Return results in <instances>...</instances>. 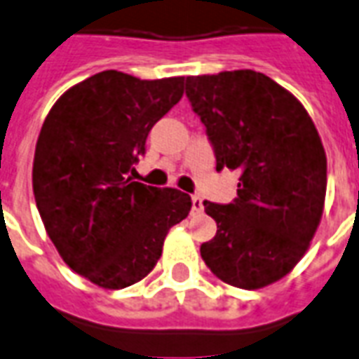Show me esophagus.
<instances>
[{"instance_id":"obj_1","label":"esophagus","mask_w":359,"mask_h":359,"mask_svg":"<svg viewBox=\"0 0 359 359\" xmlns=\"http://www.w3.org/2000/svg\"><path fill=\"white\" fill-rule=\"evenodd\" d=\"M203 211V201L200 196H192V215H198Z\"/></svg>"}]
</instances>
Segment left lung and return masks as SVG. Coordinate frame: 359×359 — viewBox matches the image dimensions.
Returning a JSON list of instances; mask_svg holds the SVG:
<instances>
[{
	"instance_id": "8db88e82",
	"label": "left lung",
	"mask_w": 359,
	"mask_h": 359,
	"mask_svg": "<svg viewBox=\"0 0 359 359\" xmlns=\"http://www.w3.org/2000/svg\"><path fill=\"white\" fill-rule=\"evenodd\" d=\"M217 171L240 172L232 203L203 201L217 222L201 259L233 287L259 289L289 274L320 224L327 159L304 106L255 70L187 78Z\"/></svg>"
}]
</instances>
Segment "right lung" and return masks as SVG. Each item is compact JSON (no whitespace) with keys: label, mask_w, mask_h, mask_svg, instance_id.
Here are the masks:
<instances>
[{"label":"right lung","mask_w":359,"mask_h":359,"mask_svg":"<svg viewBox=\"0 0 359 359\" xmlns=\"http://www.w3.org/2000/svg\"><path fill=\"white\" fill-rule=\"evenodd\" d=\"M184 78L98 72L58 98L34 156V196L68 266L104 289L129 287L159 261L190 196L133 180L146 137L179 102Z\"/></svg>","instance_id":"obj_1"}]
</instances>
